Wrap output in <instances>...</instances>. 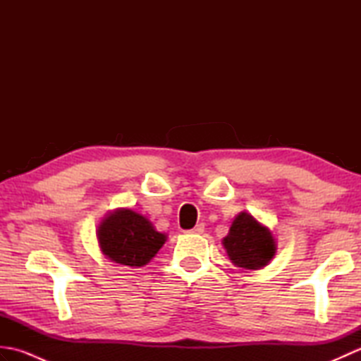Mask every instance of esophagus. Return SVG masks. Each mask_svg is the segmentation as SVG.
Listing matches in <instances>:
<instances>
[{
  "instance_id": "34e87169",
  "label": "esophagus",
  "mask_w": 361,
  "mask_h": 361,
  "mask_svg": "<svg viewBox=\"0 0 361 361\" xmlns=\"http://www.w3.org/2000/svg\"><path fill=\"white\" fill-rule=\"evenodd\" d=\"M203 231H204V225H203V224H198L195 228L190 229L189 233H192V234H202Z\"/></svg>"
}]
</instances>
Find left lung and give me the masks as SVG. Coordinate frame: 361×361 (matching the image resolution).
<instances>
[{"label": "left lung", "mask_w": 361, "mask_h": 361, "mask_svg": "<svg viewBox=\"0 0 361 361\" xmlns=\"http://www.w3.org/2000/svg\"><path fill=\"white\" fill-rule=\"evenodd\" d=\"M233 264L245 270H259L273 259L276 243L270 229L260 225L248 212H240L224 239Z\"/></svg>", "instance_id": "8db88e82"}]
</instances>
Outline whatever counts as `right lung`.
Returning <instances> with one entry per match:
<instances>
[{"label": "right lung", "mask_w": 361, "mask_h": 361, "mask_svg": "<svg viewBox=\"0 0 361 361\" xmlns=\"http://www.w3.org/2000/svg\"><path fill=\"white\" fill-rule=\"evenodd\" d=\"M104 255L121 265L142 267L166 242L150 221L132 209H119L102 220L97 231Z\"/></svg>", "instance_id": "1"}]
</instances>
